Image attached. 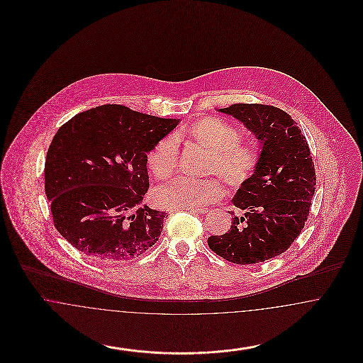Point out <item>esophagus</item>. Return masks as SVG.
I'll return each mask as SVG.
<instances>
[{"label":"esophagus","instance_id":"1","mask_svg":"<svg viewBox=\"0 0 363 363\" xmlns=\"http://www.w3.org/2000/svg\"><path fill=\"white\" fill-rule=\"evenodd\" d=\"M186 211H190V212H193V213H206V212H208V208H186Z\"/></svg>","mask_w":363,"mask_h":363}]
</instances>
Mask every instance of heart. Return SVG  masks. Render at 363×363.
I'll return each mask as SVG.
<instances>
[{
    "label": "heart",
    "mask_w": 363,
    "mask_h": 363,
    "mask_svg": "<svg viewBox=\"0 0 363 363\" xmlns=\"http://www.w3.org/2000/svg\"><path fill=\"white\" fill-rule=\"evenodd\" d=\"M189 135L212 151L208 173L219 174L230 186L240 188L256 173L259 150L253 144L241 143V130L235 126L219 118H203L190 126ZM178 157V138L169 135L159 140L148 154V167L157 179H166L175 172ZM222 196L223 184L219 177H178L156 190L155 201L163 208H193L213 203Z\"/></svg>",
    "instance_id": "heart-1"
}]
</instances>
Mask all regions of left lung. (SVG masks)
<instances>
[{"instance_id": "8db88e82", "label": "left lung", "mask_w": 363, "mask_h": 363, "mask_svg": "<svg viewBox=\"0 0 363 363\" xmlns=\"http://www.w3.org/2000/svg\"><path fill=\"white\" fill-rule=\"evenodd\" d=\"M241 121L261 143L256 173L233 197L240 213L208 246L223 259L257 264L286 252L305 227L315 186L306 138L291 116L275 106L237 104L219 108Z\"/></svg>"}]
</instances>
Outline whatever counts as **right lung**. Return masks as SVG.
<instances>
[{
    "instance_id": "1",
    "label": "right lung",
    "mask_w": 363,
    "mask_h": 363,
    "mask_svg": "<svg viewBox=\"0 0 363 363\" xmlns=\"http://www.w3.org/2000/svg\"><path fill=\"white\" fill-rule=\"evenodd\" d=\"M179 120L104 104L65 122L49 147L45 191L58 233L89 259L145 253L166 212L141 206L150 188L147 154Z\"/></svg>"
}]
</instances>
